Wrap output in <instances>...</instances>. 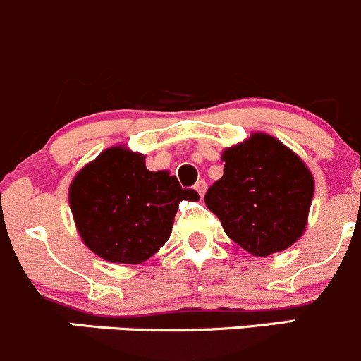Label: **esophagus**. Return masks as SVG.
I'll return each instance as SVG.
<instances>
[{"label":"esophagus","mask_w":361,"mask_h":361,"mask_svg":"<svg viewBox=\"0 0 361 361\" xmlns=\"http://www.w3.org/2000/svg\"><path fill=\"white\" fill-rule=\"evenodd\" d=\"M195 191L198 192L200 196L205 195V191H207V182H205V180H198V182H196V184H195Z\"/></svg>","instance_id":"34e87169"}]
</instances>
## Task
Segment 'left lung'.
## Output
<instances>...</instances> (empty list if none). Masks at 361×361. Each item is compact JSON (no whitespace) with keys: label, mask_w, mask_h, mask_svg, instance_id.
<instances>
[{"label":"left lung","mask_w":361,"mask_h":361,"mask_svg":"<svg viewBox=\"0 0 361 361\" xmlns=\"http://www.w3.org/2000/svg\"><path fill=\"white\" fill-rule=\"evenodd\" d=\"M224 172L205 195V205L224 231L255 256L293 245L307 226L312 173L283 142L252 133L223 152Z\"/></svg>","instance_id":"1"}]
</instances>
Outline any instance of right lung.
Returning <instances> with one entry per match:
<instances>
[{
  "label": "right lung",
  "instance_id": "1",
  "mask_svg": "<svg viewBox=\"0 0 361 361\" xmlns=\"http://www.w3.org/2000/svg\"><path fill=\"white\" fill-rule=\"evenodd\" d=\"M144 159L110 147L71 180L68 198L78 233L106 262L138 265L151 258L169 240L182 200L200 198L166 170L149 172Z\"/></svg>",
  "mask_w": 361,
  "mask_h": 361
}]
</instances>
